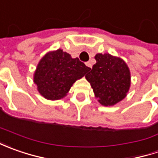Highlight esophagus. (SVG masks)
I'll return each instance as SVG.
<instances>
[{"label": "esophagus", "instance_id": "1", "mask_svg": "<svg viewBox=\"0 0 158 158\" xmlns=\"http://www.w3.org/2000/svg\"><path fill=\"white\" fill-rule=\"evenodd\" d=\"M86 66L89 67V68H92V64L90 61H88V62H86Z\"/></svg>", "mask_w": 158, "mask_h": 158}]
</instances>
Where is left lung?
Wrapping results in <instances>:
<instances>
[{"mask_svg":"<svg viewBox=\"0 0 158 158\" xmlns=\"http://www.w3.org/2000/svg\"><path fill=\"white\" fill-rule=\"evenodd\" d=\"M97 60L85 76L102 106H111L124 99L131 83L130 70L122 59L110 53H97Z\"/></svg>","mask_w":158,"mask_h":158,"instance_id":"obj_1","label":"left lung"}]
</instances>
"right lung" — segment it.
<instances>
[{"label": "right lung", "mask_w": 158, "mask_h": 158, "mask_svg": "<svg viewBox=\"0 0 158 158\" xmlns=\"http://www.w3.org/2000/svg\"><path fill=\"white\" fill-rule=\"evenodd\" d=\"M89 69L78 58L73 59L69 53L58 49L40 60L33 81L41 96L48 100H58L67 96L76 80Z\"/></svg>", "instance_id": "right-lung-1"}]
</instances>
